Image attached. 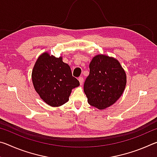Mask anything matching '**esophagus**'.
Segmentation results:
<instances>
[{
	"label": "esophagus",
	"mask_w": 157,
	"mask_h": 157,
	"mask_svg": "<svg viewBox=\"0 0 157 157\" xmlns=\"http://www.w3.org/2000/svg\"><path fill=\"white\" fill-rule=\"evenodd\" d=\"M78 80L79 82V84H80V85H82L83 84V82H84V78H82V77H79V78H78Z\"/></svg>",
	"instance_id": "obj_1"
}]
</instances>
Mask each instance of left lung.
<instances>
[{
  "label": "left lung",
  "mask_w": 157,
  "mask_h": 157,
  "mask_svg": "<svg viewBox=\"0 0 157 157\" xmlns=\"http://www.w3.org/2000/svg\"><path fill=\"white\" fill-rule=\"evenodd\" d=\"M84 91L90 105L99 109L110 107L121 96L126 86V74L113 57L98 55L89 64Z\"/></svg>",
  "instance_id": "left-lung-1"
}]
</instances>
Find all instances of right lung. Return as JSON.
<instances>
[{"label": "right lung", "instance_id": "obj_1", "mask_svg": "<svg viewBox=\"0 0 157 157\" xmlns=\"http://www.w3.org/2000/svg\"><path fill=\"white\" fill-rule=\"evenodd\" d=\"M32 79L39 96L52 107L66 103L72 89L79 85L70 66L63 62L62 58L50 56L48 52L43 53L36 60Z\"/></svg>", "mask_w": 157, "mask_h": 157}]
</instances>
